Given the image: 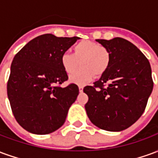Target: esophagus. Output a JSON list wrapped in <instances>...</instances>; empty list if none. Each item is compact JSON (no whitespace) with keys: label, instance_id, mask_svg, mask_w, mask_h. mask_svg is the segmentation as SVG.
I'll use <instances>...</instances> for the list:
<instances>
[{"label":"esophagus","instance_id":"1","mask_svg":"<svg viewBox=\"0 0 158 158\" xmlns=\"http://www.w3.org/2000/svg\"><path fill=\"white\" fill-rule=\"evenodd\" d=\"M79 92H83V89H84V86L79 85Z\"/></svg>","mask_w":158,"mask_h":158}]
</instances>
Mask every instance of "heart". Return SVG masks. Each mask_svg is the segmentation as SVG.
I'll return each instance as SVG.
<instances>
[{
    "label": "heart",
    "instance_id": "1",
    "mask_svg": "<svg viewBox=\"0 0 158 158\" xmlns=\"http://www.w3.org/2000/svg\"><path fill=\"white\" fill-rule=\"evenodd\" d=\"M111 62L109 51L98 43L83 40L73 47V54L64 53L61 56V65L67 74H72L70 81L77 85H85L94 75L100 77L105 73Z\"/></svg>",
    "mask_w": 158,
    "mask_h": 158
}]
</instances>
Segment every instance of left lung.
I'll use <instances>...</instances> for the list:
<instances>
[{"label":"left lung","instance_id":"obj_1","mask_svg":"<svg viewBox=\"0 0 158 158\" xmlns=\"http://www.w3.org/2000/svg\"><path fill=\"white\" fill-rule=\"evenodd\" d=\"M110 52L108 69L94 85L85 86V110L89 120L107 131H121L138 120L153 89L146 56L127 40H96Z\"/></svg>","mask_w":158,"mask_h":158}]
</instances>
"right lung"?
Returning a JSON list of instances; mask_svg holds the SVG:
<instances>
[{
	"instance_id": "right-lung-1",
	"label": "right lung",
	"mask_w": 158,
	"mask_h": 158,
	"mask_svg": "<svg viewBox=\"0 0 158 158\" xmlns=\"http://www.w3.org/2000/svg\"><path fill=\"white\" fill-rule=\"evenodd\" d=\"M79 37L42 35L26 44L14 56L7 81L12 112L19 125L33 134L47 135L65 122L79 87L69 84L61 56Z\"/></svg>"
}]
</instances>
